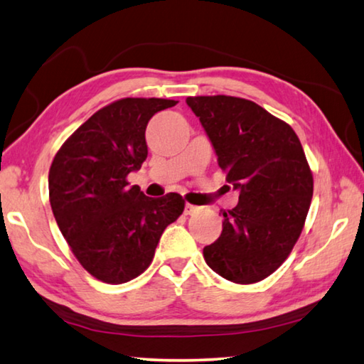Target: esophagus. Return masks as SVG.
<instances>
[{
  "label": "esophagus",
  "mask_w": 364,
  "mask_h": 364,
  "mask_svg": "<svg viewBox=\"0 0 364 364\" xmlns=\"http://www.w3.org/2000/svg\"><path fill=\"white\" fill-rule=\"evenodd\" d=\"M196 212H199V207H196L193 204L184 205V215H194Z\"/></svg>",
  "instance_id": "34e87169"
}]
</instances>
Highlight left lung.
<instances>
[{"mask_svg": "<svg viewBox=\"0 0 364 364\" xmlns=\"http://www.w3.org/2000/svg\"><path fill=\"white\" fill-rule=\"evenodd\" d=\"M199 117L226 181L239 202L223 213L220 237L204 247L221 278L252 284L278 269L297 242L310 208L313 175L304 147L286 122L232 96H196Z\"/></svg>", "mask_w": 364, "mask_h": 364, "instance_id": "8db88e82", "label": "left lung"}]
</instances>
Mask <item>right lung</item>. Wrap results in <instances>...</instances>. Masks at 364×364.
I'll list each match as a JSON object with an SVG mask.
<instances>
[{"label":"right lung","mask_w":364,"mask_h":364,"mask_svg":"<svg viewBox=\"0 0 364 364\" xmlns=\"http://www.w3.org/2000/svg\"><path fill=\"white\" fill-rule=\"evenodd\" d=\"M178 101L125 97L97 110L65 141L49 168V202L82 267L107 284L149 267L165 228L180 217V194L147 197L127 176L147 157L146 127Z\"/></svg>","instance_id":"1"}]
</instances>
